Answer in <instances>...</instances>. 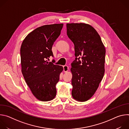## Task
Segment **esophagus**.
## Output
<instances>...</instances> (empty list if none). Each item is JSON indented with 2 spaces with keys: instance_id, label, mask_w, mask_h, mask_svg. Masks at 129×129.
<instances>
[{
  "instance_id": "obj_1",
  "label": "esophagus",
  "mask_w": 129,
  "mask_h": 129,
  "mask_svg": "<svg viewBox=\"0 0 129 129\" xmlns=\"http://www.w3.org/2000/svg\"><path fill=\"white\" fill-rule=\"evenodd\" d=\"M68 69H69V68H68V66H67V65H65V66H63V70H64V71L65 72H66L68 71Z\"/></svg>"
}]
</instances>
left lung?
Returning a JSON list of instances; mask_svg holds the SVG:
<instances>
[{
	"instance_id": "1",
	"label": "left lung",
	"mask_w": 129,
	"mask_h": 129,
	"mask_svg": "<svg viewBox=\"0 0 129 129\" xmlns=\"http://www.w3.org/2000/svg\"><path fill=\"white\" fill-rule=\"evenodd\" d=\"M66 27L76 56L70 69L72 96L78 101L85 102L94 95L103 78L106 49L98 33L91 25L72 23H67Z\"/></svg>"
}]
</instances>
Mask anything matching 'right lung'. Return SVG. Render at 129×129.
Wrapping results in <instances>:
<instances>
[{
  "mask_svg": "<svg viewBox=\"0 0 129 129\" xmlns=\"http://www.w3.org/2000/svg\"><path fill=\"white\" fill-rule=\"evenodd\" d=\"M63 26L53 24L37 28L27 35L21 46L22 75L33 95L41 101H51L56 95V85L63 68L46 60L53 57L52 46Z\"/></svg>",
  "mask_w": 129,
  "mask_h": 129,
  "instance_id": "right-lung-1",
  "label": "right lung"
}]
</instances>
